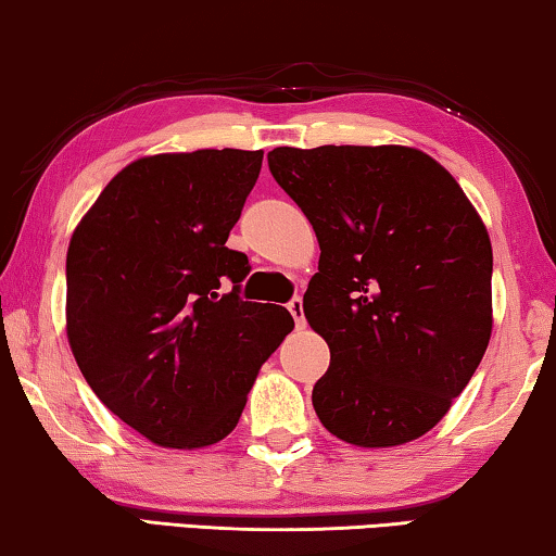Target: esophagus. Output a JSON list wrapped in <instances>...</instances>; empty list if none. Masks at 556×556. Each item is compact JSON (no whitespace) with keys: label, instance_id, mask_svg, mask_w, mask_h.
I'll use <instances>...</instances> for the list:
<instances>
[{"label":"esophagus","instance_id":"34e87169","mask_svg":"<svg viewBox=\"0 0 556 556\" xmlns=\"http://www.w3.org/2000/svg\"><path fill=\"white\" fill-rule=\"evenodd\" d=\"M287 309L292 312V316H294V324H296V329H304V326H306V319H304V302H302V296H294L292 302L287 304Z\"/></svg>","mask_w":556,"mask_h":556}]
</instances>
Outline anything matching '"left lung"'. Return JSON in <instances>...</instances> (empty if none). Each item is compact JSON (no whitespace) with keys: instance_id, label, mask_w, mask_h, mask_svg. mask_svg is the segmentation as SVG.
I'll return each instance as SVG.
<instances>
[{"instance_id":"left-lung-1","label":"left lung","mask_w":556,"mask_h":556,"mask_svg":"<svg viewBox=\"0 0 556 556\" xmlns=\"http://www.w3.org/2000/svg\"><path fill=\"white\" fill-rule=\"evenodd\" d=\"M267 161L321 247L304 294L331 351L312 391L321 426L358 447L426 435L490 343L492 244L478 210L416 148H275Z\"/></svg>"}]
</instances>
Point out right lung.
Listing matches in <instances>:
<instances>
[{"mask_svg":"<svg viewBox=\"0 0 556 556\" xmlns=\"http://www.w3.org/2000/svg\"><path fill=\"white\" fill-rule=\"evenodd\" d=\"M262 155L138 157L68 242V346L105 408L155 445L195 451L230 435L262 364L294 329L285 306L242 302L250 262L225 247Z\"/></svg>","mask_w":556,"mask_h":556,"instance_id":"add662e5","label":"right lung"}]
</instances>
